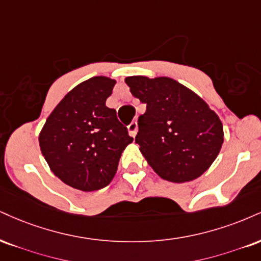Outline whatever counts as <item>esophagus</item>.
<instances>
[{
  "label": "esophagus",
  "mask_w": 261,
  "mask_h": 261,
  "mask_svg": "<svg viewBox=\"0 0 261 261\" xmlns=\"http://www.w3.org/2000/svg\"><path fill=\"white\" fill-rule=\"evenodd\" d=\"M137 128H139V126H137V122L136 121H133L130 125H128L127 131H128V134H130V136H133V137L136 136Z\"/></svg>",
  "instance_id": "esophagus-1"
}]
</instances>
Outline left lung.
Returning a JSON list of instances; mask_svg holds the SVG:
<instances>
[{
	"label": "left lung",
	"mask_w": 261,
	"mask_h": 261,
	"mask_svg": "<svg viewBox=\"0 0 261 261\" xmlns=\"http://www.w3.org/2000/svg\"><path fill=\"white\" fill-rule=\"evenodd\" d=\"M125 83L147 105L135 141L150 168L163 180L176 184L202 176L224 142L219 115L202 97L171 77L136 75L125 77Z\"/></svg>",
	"instance_id": "obj_1"
}]
</instances>
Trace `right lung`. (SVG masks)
I'll list each match as a JSON object with an SVG mask.
<instances>
[{
    "label": "right lung",
    "mask_w": 261,
    "mask_h": 261,
    "mask_svg": "<svg viewBox=\"0 0 261 261\" xmlns=\"http://www.w3.org/2000/svg\"><path fill=\"white\" fill-rule=\"evenodd\" d=\"M117 80L93 76L63 97L39 135L40 149L56 176L92 192L111 184L122 150L134 139L106 106Z\"/></svg>",
    "instance_id": "add662e5"
}]
</instances>
